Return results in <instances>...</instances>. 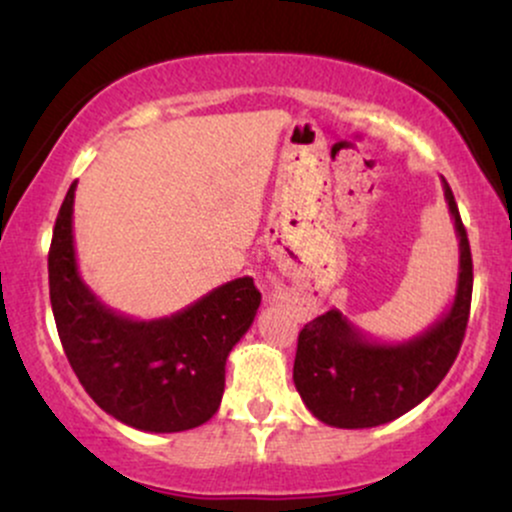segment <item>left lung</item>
Segmentation results:
<instances>
[{
    "instance_id": "left-lung-1",
    "label": "left lung",
    "mask_w": 512,
    "mask_h": 512,
    "mask_svg": "<svg viewBox=\"0 0 512 512\" xmlns=\"http://www.w3.org/2000/svg\"><path fill=\"white\" fill-rule=\"evenodd\" d=\"M443 192L460 240V274L448 313L407 342H375L337 308L298 334L293 383L322 424L373 428L399 419L436 390L460 354L472 305V250L445 178Z\"/></svg>"
}]
</instances>
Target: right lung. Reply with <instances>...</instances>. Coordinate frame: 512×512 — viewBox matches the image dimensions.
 I'll list each match as a JSON object with an SVG mask.
<instances>
[{"instance_id":"right-lung-1","label":"right lung","mask_w":512,"mask_h":512,"mask_svg":"<svg viewBox=\"0 0 512 512\" xmlns=\"http://www.w3.org/2000/svg\"><path fill=\"white\" fill-rule=\"evenodd\" d=\"M74 190L76 182L57 214L48 255L52 315L69 366L93 402L122 424L149 433L207 424L219 411L226 358L250 330L262 293L243 276L170 317L115 313L76 267Z\"/></svg>"}]
</instances>
